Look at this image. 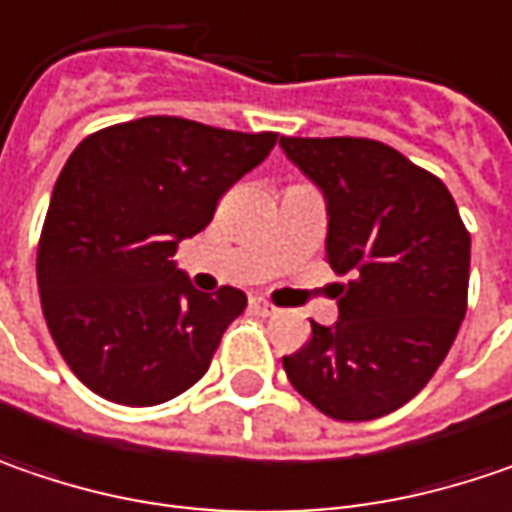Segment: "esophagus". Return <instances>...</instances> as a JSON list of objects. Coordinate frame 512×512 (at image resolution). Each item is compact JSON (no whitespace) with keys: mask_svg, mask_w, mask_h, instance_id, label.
I'll return each mask as SVG.
<instances>
[{"mask_svg":"<svg viewBox=\"0 0 512 512\" xmlns=\"http://www.w3.org/2000/svg\"><path fill=\"white\" fill-rule=\"evenodd\" d=\"M249 309H252L255 315H260V318H266V315H272V312H275V306H272L266 298H249Z\"/></svg>","mask_w":512,"mask_h":512,"instance_id":"obj_1","label":"esophagus"}]
</instances>
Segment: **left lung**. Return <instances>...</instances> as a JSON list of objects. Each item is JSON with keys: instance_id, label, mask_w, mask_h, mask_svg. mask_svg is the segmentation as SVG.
Returning a JSON list of instances; mask_svg holds the SVG:
<instances>
[{"instance_id": "8db88e82", "label": "left lung", "mask_w": 512, "mask_h": 512, "mask_svg": "<svg viewBox=\"0 0 512 512\" xmlns=\"http://www.w3.org/2000/svg\"><path fill=\"white\" fill-rule=\"evenodd\" d=\"M326 197L338 321L283 355L286 378L335 421H372L415 398L467 312L470 232L447 186L364 137H280Z\"/></svg>"}]
</instances>
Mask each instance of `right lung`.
Wrapping results in <instances>:
<instances>
[{"mask_svg":"<svg viewBox=\"0 0 512 512\" xmlns=\"http://www.w3.org/2000/svg\"><path fill=\"white\" fill-rule=\"evenodd\" d=\"M275 131L143 117L85 137L59 171L36 252L42 315L79 381L125 407L194 387L246 295L197 292L171 260Z\"/></svg>","mask_w":512,"mask_h":512,"instance_id":"add662e5","label":"right lung"}]
</instances>
